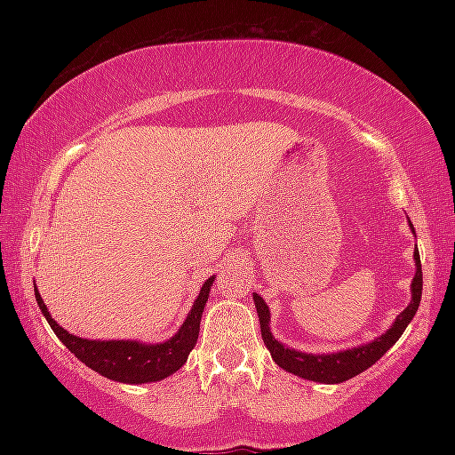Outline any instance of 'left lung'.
<instances>
[{
    "mask_svg": "<svg viewBox=\"0 0 455 455\" xmlns=\"http://www.w3.org/2000/svg\"><path fill=\"white\" fill-rule=\"evenodd\" d=\"M409 227L412 235H415V228L409 220ZM412 259H415V275H412L411 282V304L395 316V321L391 323V327L385 333H380L374 340L357 344V347L342 348V351L336 353H301L297 348L286 347L280 340H275L274 333H271V312L269 306L265 304V299L260 295L254 293V306H257L259 312V323H260V336H263L265 347L269 348L271 359L280 365L286 372L295 374V377L315 380V383H325V385H336L344 383V380L357 377L363 370H368L370 365H374L383 357L385 353L398 342V338L404 333V329L415 316L417 307H419L421 301V286H424V278H421V260H419V250L415 248L412 252Z\"/></svg>",
    "mask_w": 455,
    "mask_h": 455,
    "instance_id": "left-lung-1",
    "label": "left lung"
}]
</instances>
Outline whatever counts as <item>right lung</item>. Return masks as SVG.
<instances>
[{"mask_svg": "<svg viewBox=\"0 0 455 455\" xmlns=\"http://www.w3.org/2000/svg\"><path fill=\"white\" fill-rule=\"evenodd\" d=\"M212 284L213 275L207 278L205 284L201 286L195 304H192L186 321L177 329L175 336L156 344L140 340H90V338H78L75 333L66 331L61 325H57V321L51 316L49 307L44 306L43 297H40L36 286L34 291L40 312L49 321L55 336L66 344L68 351L75 353L76 359H81L93 372L117 380V383L143 385L171 377L188 362V355H190L196 344L201 316L203 310H205L207 299H210Z\"/></svg>", "mask_w": 455, "mask_h": 455, "instance_id": "add662e5", "label": "right lung"}]
</instances>
